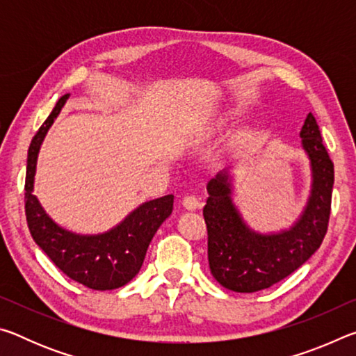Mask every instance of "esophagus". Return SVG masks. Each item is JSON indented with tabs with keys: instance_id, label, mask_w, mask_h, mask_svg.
<instances>
[{
	"instance_id": "esophagus-1",
	"label": "esophagus",
	"mask_w": 356,
	"mask_h": 356,
	"mask_svg": "<svg viewBox=\"0 0 356 356\" xmlns=\"http://www.w3.org/2000/svg\"><path fill=\"white\" fill-rule=\"evenodd\" d=\"M182 206L186 210H196V209L202 207V201L195 195H186V196H184V200H182Z\"/></svg>"
}]
</instances>
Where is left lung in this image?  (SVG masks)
<instances>
[{"label":"left lung","mask_w":356,"mask_h":356,"mask_svg":"<svg viewBox=\"0 0 356 356\" xmlns=\"http://www.w3.org/2000/svg\"><path fill=\"white\" fill-rule=\"evenodd\" d=\"M303 147L312 168V190L303 215L280 234H257L245 225L231 201V184L220 172L207 185L204 206L209 267L222 287L251 293L272 287L293 273L322 245L328 229L334 166L325 149L314 114L301 127Z\"/></svg>","instance_id":"obj_1"}]
</instances>
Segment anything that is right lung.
<instances>
[{
    "label": "right lung",
    "mask_w": 356,
    "mask_h": 356,
    "mask_svg": "<svg viewBox=\"0 0 356 356\" xmlns=\"http://www.w3.org/2000/svg\"><path fill=\"white\" fill-rule=\"evenodd\" d=\"M67 97L63 95L58 100L29 144L25 180L28 227L39 248L70 280L94 291H111L125 286L140 272L150 240L172 212L174 196L144 202L119 226L100 236H76L59 227L40 207L33 195V186L40 143Z\"/></svg>",
    "instance_id": "add662e5"
}]
</instances>
